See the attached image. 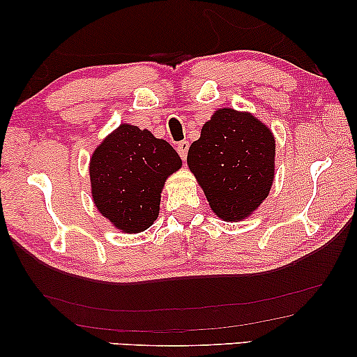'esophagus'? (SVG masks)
Returning a JSON list of instances; mask_svg holds the SVG:
<instances>
[{
	"label": "esophagus",
	"mask_w": 357,
	"mask_h": 357,
	"mask_svg": "<svg viewBox=\"0 0 357 357\" xmlns=\"http://www.w3.org/2000/svg\"><path fill=\"white\" fill-rule=\"evenodd\" d=\"M177 151H178L180 158H182L183 160L187 159V154H188V143H187V141H180V143L177 144Z\"/></svg>",
	"instance_id": "esophagus-1"
}]
</instances>
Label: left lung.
<instances>
[{
    "label": "left lung",
    "mask_w": 357,
    "mask_h": 357,
    "mask_svg": "<svg viewBox=\"0 0 357 357\" xmlns=\"http://www.w3.org/2000/svg\"><path fill=\"white\" fill-rule=\"evenodd\" d=\"M275 149V136L257 116L219 109L190 146L187 164L216 216L237 222L270 193Z\"/></svg>",
    "instance_id": "obj_1"
}]
</instances>
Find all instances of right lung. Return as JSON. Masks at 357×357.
<instances>
[{"label":"right lung","instance_id":"1","mask_svg":"<svg viewBox=\"0 0 357 357\" xmlns=\"http://www.w3.org/2000/svg\"><path fill=\"white\" fill-rule=\"evenodd\" d=\"M180 167L182 159L167 141L121 123L91 158L92 199L121 232H143L159 216L165 180Z\"/></svg>","mask_w":357,"mask_h":357}]
</instances>
